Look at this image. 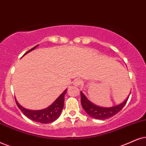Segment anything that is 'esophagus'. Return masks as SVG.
Wrapping results in <instances>:
<instances>
[{
	"instance_id": "obj_1",
	"label": "esophagus",
	"mask_w": 146,
	"mask_h": 146,
	"mask_svg": "<svg viewBox=\"0 0 146 146\" xmlns=\"http://www.w3.org/2000/svg\"><path fill=\"white\" fill-rule=\"evenodd\" d=\"M81 84H82V82H81V81L78 79H75L74 82H73V84H74V86H79V85H81Z\"/></svg>"
}]
</instances>
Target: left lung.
<instances>
[{"mask_svg":"<svg viewBox=\"0 0 146 146\" xmlns=\"http://www.w3.org/2000/svg\"><path fill=\"white\" fill-rule=\"evenodd\" d=\"M128 99L129 96L124 102L117 106L110 107V108H103V107L98 106L92 103L87 98L84 93L81 92V102H82L83 108L90 117L100 120L109 119L117 114L120 110H122V108L126 104Z\"/></svg>","mask_w":146,"mask_h":146,"instance_id":"obj_1","label":"left lung"}]
</instances>
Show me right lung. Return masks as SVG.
<instances>
[{"mask_svg":"<svg viewBox=\"0 0 146 146\" xmlns=\"http://www.w3.org/2000/svg\"><path fill=\"white\" fill-rule=\"evenodd\" d=\"M38 45L36 46L32 49H30L27 52H25L24 55L26 54L27 53L29 52L30 51L36 48ZM67 89H66L62 92V94L57 98L54 102L50 106L48 107L43 110H27L22 107L15 99V102L17 105L18 108L21 110V112L25 114L27 118L32 121H36V122L44 123V124H48L54 122L55 120H56L59 117L61 111L64 106V95L67 92Z\"/></svg>","mask_w":146,"mask_h":146,"instance_id":"obj_1","label":"right lung"}]
</instances>
